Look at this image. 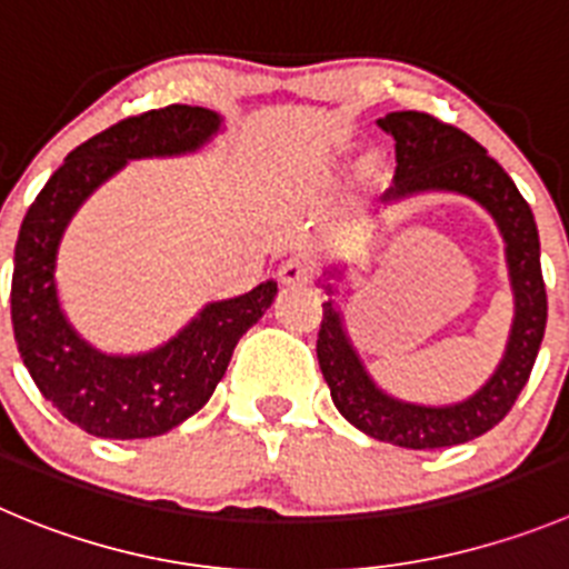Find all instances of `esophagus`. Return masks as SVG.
<instances>
[{
  "label": "esophagus",
  "mask_w": 569,
  "mask_h": 569,
  "mask_svg": "<svg viewBox=\"0 0 569 569\" xmlns=\"http://www.w3.org/2000/svg\"><path fill=\"white\" fill-rule=\"evenodd\" d=\"M278 278L283 286H306L315 278V267H311L306 258H289L283 267H280Z\"/></svg>",
  "instance_id": "esophagus-1"
}]
</instances>
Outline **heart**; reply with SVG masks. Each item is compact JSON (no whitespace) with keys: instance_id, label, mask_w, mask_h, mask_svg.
<instances>
[{"instance_id":"b5f03b06","label":"heart","mask_w":569,"mask_h":569,"mask_svg":"<svg viewBox=\"0 0 569 569\" xmlns=\"http://www.w3.org/2000/svg\"><path fill=\"white\" fill-rule=\"evenodd\" d=\"M379 171H381V162L376 153H365V157L359 159V177L362 179H373Z\"/></svg>"}]
</instances>
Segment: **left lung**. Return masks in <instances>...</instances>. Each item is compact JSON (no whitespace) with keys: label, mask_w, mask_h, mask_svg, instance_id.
Segmentation results:
<instances>
[{"label":"left lung","mask_w":569,"mask_h":569,"mask_svg":"<svg viewBox=\"0 0 569 569\" xmlns=\"http://www.w3.org/2000/svg\"><path fill=\"white\" fill-rule=\"evenodd\" d=\"M376 123L396 140V184L381 196L385 204H398L421 193H458L477 201L500 230L513 295V320L506 353L486 385L455 405H412L390 396L376 385L357 345L350 342L337 302V283L345 280L348 267L331 263L322 272L328 302H322L317 359L337 410L365 435L405 449L458 446L497 427L533 370L548 322L539 230L530 204L522 199L513 179L469 134L423 111H390Z\"/></svg>","instance_id":"1"}]
</instances>
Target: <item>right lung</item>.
<instances>
[{
    "label": "right lung",
    "mask_w": 569,
    "mask_h": 569,
    "mask_svg": "<svg viewBox=\"0 0 569 569\" xmlns=\"http://www.w3.org/2000/svg\"><path fill=\"white\" fill-rule=\"evenodd\" d=\"M221 126L219 111L182 103L120 120L63 159L21 221L10 286L21 362L41 396L94 438H157L188 421L210 401L238 339L278 295V283L267 280L247 295L207 302L177 337L142 353L98 350L58 300V247L83 201L131 159L196 153Z\"/></svg>",
    "instance_id": "right-lung-1"
}]
</instances>
